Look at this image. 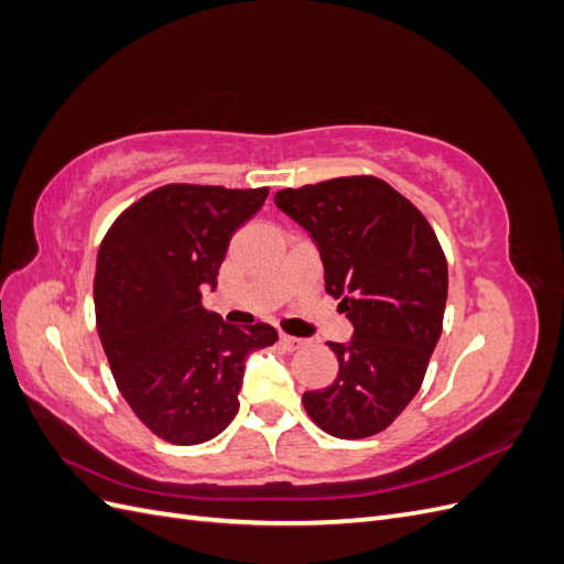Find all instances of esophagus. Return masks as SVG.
Here are the masks:
<instances>
[{
    "mask_svg": "<svg viewBox=\"0 0 564 564\" xmlns=\"http://www.w3.org/2000/svg\"><path fill=\"white\" fill-rule=\"evenodd\" d=\"M280 340H282V346L286 348V350H299L305 340L303 338H296V336H289V334H282L280 336Z\"/></svg>",
    "mask_w": 564,
    "mask_h": 564,
    "instance_id": "1",
    "label": "esophagus"
}]
</instances>
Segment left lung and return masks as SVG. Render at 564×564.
<instances>
[{
	"label": "left lung",
	"mask_w": 564,
	"mask_h": 564,
	"mask_svg": "<svg viewBox=\"0 0 564 564\" xmlns=\"http://www.w3.org/2000/svg\"><path fill=\"white\" fill-rule=\"evenodd\" d=\"M278 209L311 232L327 294L352 322L336 381L303 406L340 440L377 435L419 392L442 334L447 259L425 216L377 176H346L275 193Z\"/></svg>",
	"instance_id": "8db88e82"
}]
</instances>
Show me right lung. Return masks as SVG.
Instances as JSON below:
<instances>
[{
    "instance_id": "right-lung-1",
    "label": "right lung",
    "mask_w": 564,
    "mask_h": 564,
    "mask_svg": "<svg viewBox=\"0 0 564 564\" xmlns=\"http://www.w3.org/2000/svg\"><path fill=\"white\" fill-rule=\"evenodd\" d=\"M268 187L172 183L117 216L98 249V336L133 414L172 445H199L235 419L247 355L278 332L237 327L204 311L235 230L263 207Z\"/></svg>"
}]
</instances>
